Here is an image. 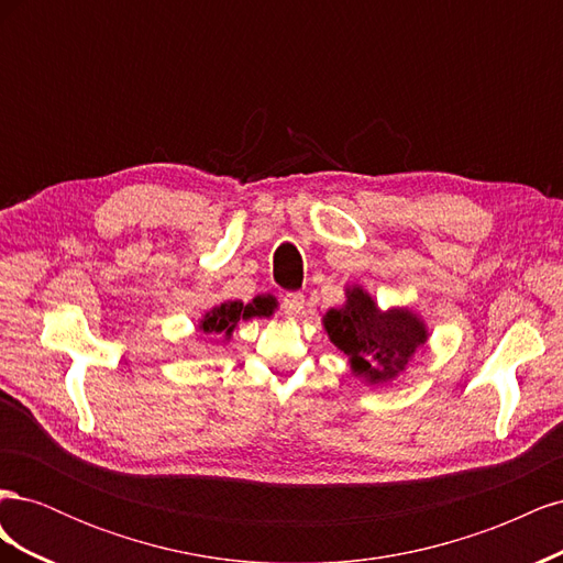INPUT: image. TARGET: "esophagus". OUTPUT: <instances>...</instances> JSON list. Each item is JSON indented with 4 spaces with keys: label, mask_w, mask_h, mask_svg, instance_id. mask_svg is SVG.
Instances as JSON below:
<instances>
[{
    "label": "esophagus",
    "mask_w": 563,
    "mask_h": 563,
    "mask_svg": "<svg viewBox=\"0 0 563 563\" xmlns=\"http://www.w3.org/2000/svg\"><path fill=\"white\" fill-rule=\"evenodd\" d=\"M284 314L288 319H300L302 317V310H305V296L302 294H288L284 298Z\"/></svg>",
    "instance_id": "obj_1"
}]
</instances>
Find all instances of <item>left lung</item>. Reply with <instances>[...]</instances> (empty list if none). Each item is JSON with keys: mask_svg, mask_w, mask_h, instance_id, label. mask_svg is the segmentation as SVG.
<instances>
[{"mask_svg": "<svg viewBox=\"0 0 563 563\" xmlns=\"http://www.w3.org/2000/svg\"><path fill=\"white\" fill-rule=\"evenodd\" d=\"M331 343L347 354L354 378L371 387L397 380L416 352L428 343L430 329L411 308L380 310L364 286L345 288V302L321 317Z\"/></svg>", "mask_w": 563, "mask_h": 563, "instance_id": "left-lung-1", "label": "left lung"}]
</instances>
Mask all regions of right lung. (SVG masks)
I'll use <instances>...</instances> for the list:
<instances>
[{
	"instance_id": "add662e5",
	"label": "right lung",
	"mask_w": 563,
	"mask_h": 563,
	"mask_svg": "<svg viewBox=\"0 0 563 563\" xmlns=\"http://www.w3.org/2000/svg\"><path fill=\"white\" fill-rule=\"evenodd\" d=\"M272 312H275V302L269 300V296H255L246 305L242 300H223L197 319V329L207 335H220L225 343H230L240 321H249L253 317H269Z\"/></svg>"
}]
</instances>
